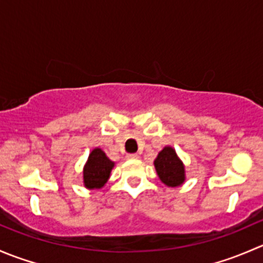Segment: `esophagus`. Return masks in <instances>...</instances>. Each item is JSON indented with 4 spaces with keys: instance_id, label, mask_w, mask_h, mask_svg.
Instances as JSON below:
<instances>
[{
    "instance_id": "34e87169",
    "label": "esophagus",
    "mask_w": 263,
    "mask_h": 263,
    "mask_svg": "<svg viewBox=\"0 0 263 263\" xmlns=\"http://www.w3.org/2000/svg\"><path fill=\"white\" fill-rule=\"evenodd\" d=\"M127 159H139V155L137 154H127Z\"/></svg>"
}]
</instances>
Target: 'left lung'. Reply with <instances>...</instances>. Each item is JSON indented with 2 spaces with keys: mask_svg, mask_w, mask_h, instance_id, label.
I'll use <instances>...</instances> for the list:
<instances>
[{
  "mask_svg": "<svg viewBox=\"0 0 263 263\" xmlns=\"http://www.w3.org/2000/svg\"><path fill=\"white\" fill-rule=\"evenodd\" d=\"M160 181L169 187H177L184 182V166L177 156L176 150L164 147L154 161Z\"/></svg>",
  "mask_w": 263,
  "mask_h": 263,
  "instance_id": "8db88e82",
  "label": "left lung"
}]
</instances>
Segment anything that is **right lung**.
<instances>
[{"mask_svg": "<svg viewBox=\"0 0 263 263\" xmlns=\"http://www.w3.org/2000/svg\"><path fill=\"white\" fill-rule=\"evenodd\" d=\"M115 163L100 148H94L84 168V183L87 188H102L109 178Z\"/></svg>", "mask_w": 263, "mask_h": 263, "instance_id": "right-lung-1", "label": "right lung"}]
</instances>
